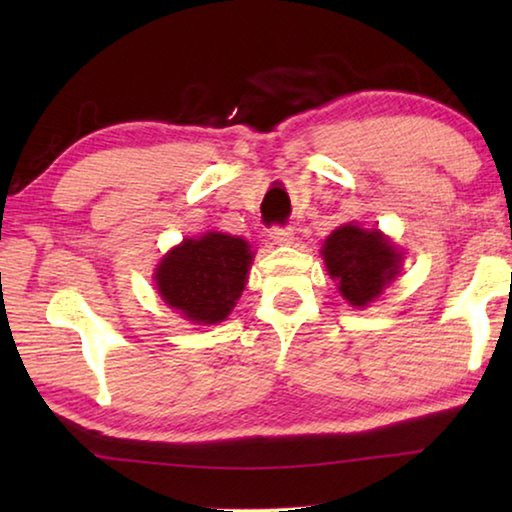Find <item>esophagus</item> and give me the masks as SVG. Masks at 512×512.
<instances>
[{"label":"esophagus","instance_id":"34e87169","mask_svg":"<svg viewBox=\"0 0 512 512\" xmlns=\"http://www.w3.org/2000/svg\"><path fill=\"white\" fill-rule=\"evenodd\" d=\"M271 239L277 246H291L296 241V235H293L291 228H284V225H275L271 228Z\"/></svg>","mask_w":512,"mask_h":512}]
</instances>
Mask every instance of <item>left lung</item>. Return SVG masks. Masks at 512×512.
Listing matches in <instances>:
<instances>
[{
    "label": "left lung",
    "instance_id": "1",
    "mask_svg": "<svg viewBox=\"0 0 512 512\" xmlns=\"http://www.w3.org/2000/svg\"><path fill=\"white\" fill-rule=\"evenodd\" d=\"M320 255L327 273L352 307H368L391 284L402 266V253L379 230L345 223L325 239Z\"/></svg>",
    "mask_w": 512,
    "mask_h": 512
}]
</instances>
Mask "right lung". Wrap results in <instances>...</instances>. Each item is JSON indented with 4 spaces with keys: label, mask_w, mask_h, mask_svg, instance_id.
Instances as JSON below:
<instances>
[{
    "label": "right lung",
    "mask_w": 512,
    "mask_h": 512,
    "mask_svg": "<svg viewBox=\"0 0 512 512\" xmlns=\"http://www.w3.org/2000/svg\"><path fill=\"white\" fill-rule=\"evenodd\" d=\"M253 257L246 239L205 232L162 257L153 275L155 289L183 318L196 325H216L235 309Z\"/></svg>",
    "instance_id": "obj_1"
}]
</instances>
